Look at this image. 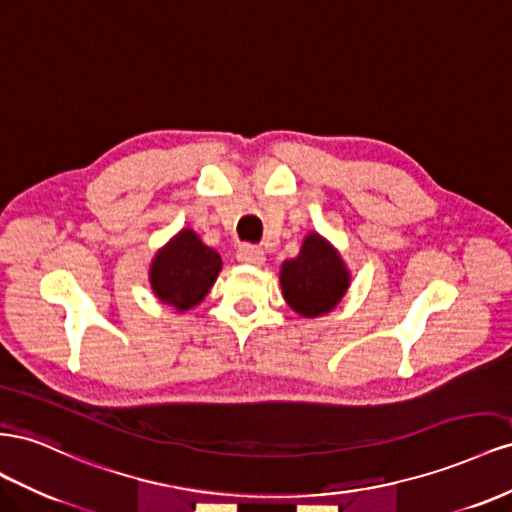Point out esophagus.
Returning <instances> with one entry per match:
<instances>
[{
  "instance_id": "34e87169",
  "label": "esophagus",
  "mask_w": 512,
  "mask_h": 512,
  "mask_svg": "<svg viewBox=\"0 0 512 512\" xmlns=\"http://www.w3.org/2000/svg\"><path fill=\"white\" fill-rule=\"evenodd\" d=\"M264 251H261L259 246H253V244H242L238 248V261H242V264H248V266H261L264 264Z\"/></svg>"
}]
</instances>
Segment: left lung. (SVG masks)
Returning <instances> with one entry per match:
<instances>
[{"label":"left lung","instance_id":"obj_1","mask_svg":"<svg viewBox=\"0 0 512 512\" xmlns=\"http://www.w3.org/2000/svg\"><path fill=\"white\" fill-rule=\"evenodd\" d=\"M281 285L291 309L304 317H317L332 311L345 296L349 272L341 255L324 238L311 233L300 255L283 264Z\"/></svg>","mask_w":512,"mask_h":512}]
</instances>
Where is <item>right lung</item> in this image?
<instances>
[{"label":"right lung","mask_w":512,"mask_h":512,"mask_svg":"<svg viewBox=\"0 0 512 512\" xmlns=\"http://www.w3.org/2000/svg\"><path fill=\"white\" fill-rule=\"evenodd\" d=\"M221 255L203 244L191 229H182L152 261L150 283L158 300L175 311L199 304L221 272Z\"/></svg>","instance_id":"obj_1"}]
</instances>
